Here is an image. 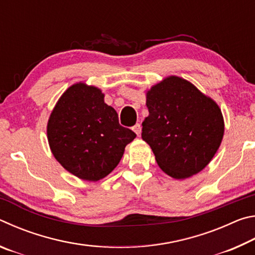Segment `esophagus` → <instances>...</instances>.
<instances>
[{"instance_id": "34e87169", "label": "esophagus", "mask_w": 255, "mask_h": 255, "mask_svg": "<svg viewBox=\"0 0 255 255\" xmlns=\"http://www.w3.org/2000/svg\"><path fill=\"white\" fill-rule=\"evenodd\" d=\"M132 129H133V131L136 132L137 136L140 135V132H141V126H140V124H136L135 126L132 127Z\"/></svg>"}]
</instances>
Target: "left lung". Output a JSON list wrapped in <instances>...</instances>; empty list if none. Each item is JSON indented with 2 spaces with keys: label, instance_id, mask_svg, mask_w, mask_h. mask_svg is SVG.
I'll list each match as a JSON object with an SVG mask.
<instances>
[{
  "label": "left lung",
  "instance_id": "left-lung-1",
  "mask_svg": "<svg viewBox=\"0 0 255 255\" xmlns=\"http://www.w3.org/2000/svg\"><path fill=\"white\" fill-rule=\"evenodd\" d=\"M148 117L141 138L158 166L174 179H187L207 166L224 135L222 111L195 85L170 76L146 94Z\"/></svg>",
  "mask_w": 255,
  "mask_h": 255
}]
</instances>
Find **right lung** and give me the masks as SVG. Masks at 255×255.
I'll return each mask as SVG.
<instances>
[{
  "label": "right lung",
  "mask_w": 255,
  "mask_h": 255,
  "mask_svg": "<svg viewBox=\"0 0 255 255\" xmlns=\"http://www.w3.org/2000/svg\"><path fill=\"white\" fill-rule=\"evenodd\" d=\"M100 90L84 83L68 88L55 106L47 136L55 158L72 174L98 181L118 165L136 133L119 124Z\"/></svg>",
  "instance_id": "right-lung-1"
}]
</instances>
